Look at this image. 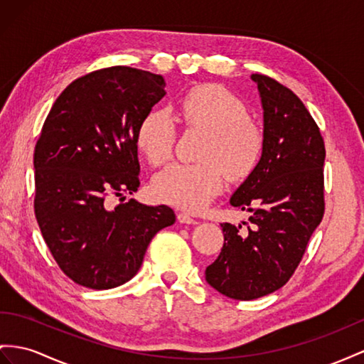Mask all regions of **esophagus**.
<instances>
[{"instance_id": "1", "label": "esophagus", "mask_w": 364, "mask_h": 364, "mask_svg": "<svg viewBox=\"0 0 364 364\" xmlns=\"http://www.w3.org/2000/svg\"><path fill=\"white\" fill-rule=\"evenodd\" d=\"M176 218H178V221L181 223V225H198V221L195 220V218H192V217H189L188 213H178V215H176Z\"/></svg>"}]
</instances>
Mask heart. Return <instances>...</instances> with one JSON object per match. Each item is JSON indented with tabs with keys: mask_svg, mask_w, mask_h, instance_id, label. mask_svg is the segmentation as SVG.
<instances>
[{
	"mask_svg": "<svg viewBox=\"0 0 364 364\" xmlns=\"http://www.w3.org/2000/svg\"><path fill=\"white\" fill-rule=\"evenodd\" d=\"M181 114L189 124L209 130L201 163H172L152 180L156 200L176 209L201 212L215 200L226 186V167L235 175L254 169L263 151V134L247 109L235 95L221 86H200L181 100ZM176 124L167 107H154L141 118L136 143L152 164L171 156Z\"/></svg>",
	"mask_w": 364,
	"mask_h": 364,
	"instance_id": "b5f03b06",
	"label": "heart"
}]
</instances>
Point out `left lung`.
Instances as JSON below:
<instances>
[{"mask_svg":"<svg viewBox=\"0 0 364 364\" xmlns=\"http://www.w3.org/2000/svg\"><path fill=\"white\" fill-rule=\"evenodd\" d=\"M250 80L263 107V151L230 197L232 206L252 212L250 226L223 223L225 245L206 267L215 291L243 301L289 282L324 213L326 151L318 126L292 90L259 73Z\"/></svg>","mask_w":364,"mask_h":364,"instance_id":"1","label":"left lung"}]
</instances>
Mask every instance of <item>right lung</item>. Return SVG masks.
Segmentation results:
<instances>
[{"label":"right lung","mask_w":364,"mask_h":364,"mask_svg":"<svg viewBox=\"0 0 364 364\" xmlns=\"http://www.w3.org/2000/svg\"><path fill=\"white\" fill-rule=\"evenodd\" d=\"M161 75L127 66L90 72L61 92L33 154L35 217L61 271L89 289L124 284L175 223L169 206L123 200L139 186L136 129L166 95Z\"/></svg>","instance_id":"1"}]
</instances>
